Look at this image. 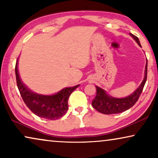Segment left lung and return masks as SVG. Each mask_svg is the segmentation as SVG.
Wrapping results in <instances>:
<instances>
[{
	"instance_id": "left-lung-1",
	"label": "left lung",
	"mask_w": 158,
	"mask_h": 158,
	"mask_svg": "<svg viewBox=\"0 0 158 158\" xmlns=\"http://www.w3.org/2000/svg\"><path fill=\"white\" fill-rule=\"evenodd\" d=\"M135 42L141 47L139 40L137 36L134 34L129 33ZM147 75H148V60L146 61L145 70H144V77L140 85L129 96L124 98H114L109 96L106 92L105 90L100 87L96 86V96L92 101V106L96 111L103 114H119L123 111H127V109L132 107L139 98L140 94H142V90L147 81Z\"/></svg>"
}]
</instances>
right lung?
Masks as SVG:
<instances>
[{
  "mask_svg": "<svg viewBox=\"0 0 158 158\" xmlns=\"http://www.w3.org/2000/svg\"><path fill=\"white\" fill-rule=\"evenodd\" d=\"M18 61L16 64V83L19 90L27 106L39 117L56 120L64 116L68 110L70 95L80 85L64 88L53 95H42L29 90L21 81L18 70Z\"/></svg>",
  "mask_w": 158,
  "mask_h": 158,
  "instance_id": "1",
  "label": "right lung"
}]
</instances>
